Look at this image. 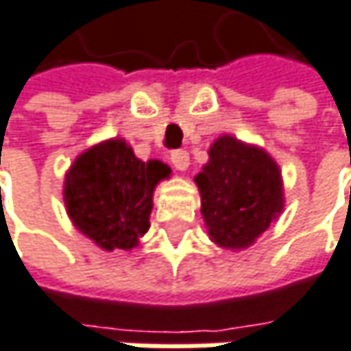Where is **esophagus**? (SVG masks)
<instances>
[{"mask_svg": "<svg viewBox=\"0 0 351 351\" xmlns=\"http://www.w3.org/2000/svg\"><path fill=\"white\" fill-rule=\"evenodd\" d=\"M171 162L176 171H186L189 165H191V158H189V152L186 150H176L171 154Z\"/></svg>", "mask_w": 351, "mask_h": 351, "instance_id": "1", "label": "esophagus"}]
</instances>
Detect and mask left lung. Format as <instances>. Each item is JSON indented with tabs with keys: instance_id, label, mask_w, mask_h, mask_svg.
<instances>
[{
	"instance_id": "obj_1",
	"label": "left lung",
	"mask_w": 351,
	"mask_h": 351,
	"mask_svg": "<svg viewBox=\"0 0 351 351\" xmlns=\"http://www.w3.org/2000/svg\"><path fill=\"white\" fill-rule=\"evenodd\" d=\"M208 237L223 249H247L283 210L277 162L263 148L221 136L195 176Z\"/></svg>"
}]
</instances>
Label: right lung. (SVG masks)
<instances>
[{"instance_id": "right-lung-1", "label": "right lung", "mask_w": 351, "mask_h": 351, "mask_svg": "<svg viewBox=\"0 0 351 351\" xmlns=\"http://www.w3.org/2000/svg\"><path fill=\"white\" fill-rule=\"evenodd\" d=\"M171 167L143 162L120 138L82 152L64 182V203L74 227L98 247L130 251L148 231L154 186Z\"/></svg>"}]
</instances>
